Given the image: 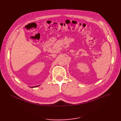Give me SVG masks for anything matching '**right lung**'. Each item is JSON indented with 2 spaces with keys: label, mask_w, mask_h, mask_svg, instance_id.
Here are the masks:
<instances>
[{
  "label": "right lung",
  "mask_w": 121,
  "mask_h": 121,
  "mask_svg": "<svg viewBox=\"0 0 121 121\" xmlns=\"http://www.w3.org/2000/svg\"><path fill=\"white\" fill-rule=\"evenodd\" d=\"M39 85H38V86H34V87H32H32H38V86H39Z\"/></svg>",
  "instance_id": "obj_1"
}]
</instances>
